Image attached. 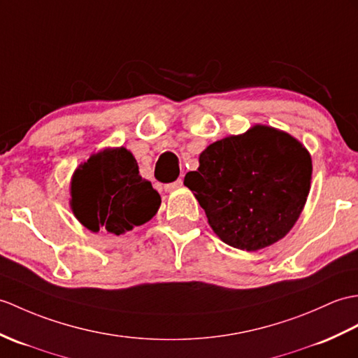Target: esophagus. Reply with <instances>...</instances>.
<instances>
[{"label":"esophagus","instance_id":"1","mask_svg":"<svg viewBox=\"0 0 358 358\" xmlns=\"http://www.w3.org/2000/svg\"><path fill=\"white\" fill-rule=\"evenodd\" d=\"M181 186H182V180L178 178L177 181H173V182H169V185H166V186H164V190H166V192H172V190H176V189H178V187H181Z\"/></svg>","mask_w":358,"mask_h":358}]
</instances>
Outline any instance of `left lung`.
Wrapping results in <instances>:
<instances>
[{"instance_id":"8db88e82","label":"left lung","mask_w":358,"mask_h":358,"mask_svg":"<svg viewBox=\"0 0 358 358\" xmlns=\"http://www.w3.org/2000/svg\"><path fill=\"white\" fill-rule=\"evenodd\" d=\"M311 173V155L301 141L255 124L207 146L185 186L222 243L256 252L293 229L310 194Z\"/></svg>"}]
</instances>
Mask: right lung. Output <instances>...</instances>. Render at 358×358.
<instances>
[{
    "label": "right lung",
    "instance_id": "right-lung-1",
    "mask_svg": "<svg viewBox=\"0 0 358 358\" xmlns=\"http://www.w3.org/2000/svg\"><path fill=\"white\" fill-rule=\"evenodd\" d=\"M70 206L82 226L123 235L148 222L162 198L151 181L140 177L127 148H106L79 164L71 178Z\"/></svg>",
    "mask_w": 358,
    "mask_h": 358
}]
</instances>
